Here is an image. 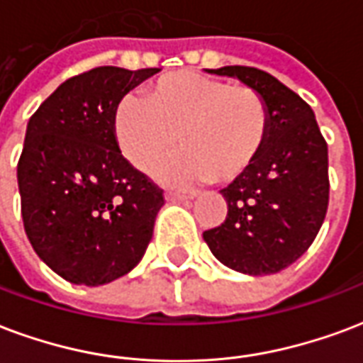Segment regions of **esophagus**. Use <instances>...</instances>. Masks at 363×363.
<instances>
[{
  "label": "esophagus",
  "instance_id": "esophagus-1",
  "mask_svg": "<svg viewBox=\"0 0 363 363\" xmlns=\"http://www.w3.org/2000/svg\"><path fill=\"white\" fill-rule=\"evenodd\" d=\"M165 198H167L169 202H184V200H192V196L182 194V192H173V190L165 192Z\"/></svg>",
  "mask_w": 363,
  "mask_h": 363
}]
</instances>
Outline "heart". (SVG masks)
Returning a JSON list of instances; mask_svg holds the SVG:
<instances>
[{
  "label": "heart",
  "instance_id": "obj_1",
  "mask_svg": "<svg viewBox=\"0 0 363 363\" xmlns=\"http://www.w3.org/2000/svg\"><path fill=\"white\" fill-rule=\"evenodd\" d=\"M269 107L252 86L196 71L163 74L127 96L113 113L115 140L134 167L150 171L174 147L182 150L157 169L165 182L192 186L235 181L256 165L269 138Z\"/></svg>",
  "mask_w": 363,
  "mask_h": 363
}]
</instances>
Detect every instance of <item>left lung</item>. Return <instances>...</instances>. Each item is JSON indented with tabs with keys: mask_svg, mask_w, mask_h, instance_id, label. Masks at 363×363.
I'll use <instances>...</instances> for the list:
<instances>
[{
	"mask_svg": "<svg viewBox=\"0 0 363 363\" xmlns=\"http://www.w3.org/2000/svg\"><path fill=\"white\" fill-rule=\"evenodd\" d=\"M242 80L269 107V138L248 173L221 190L225 221L203 233L211 254L246 275H271L310 248L329 206V155L311 107L269 72L211 69Z\"/></svg>",
	"mask_w": 363,
	"mask_h": 363,
	"instance_id": "left-lung-1",
	"label": "left lung"
}]
</instances>
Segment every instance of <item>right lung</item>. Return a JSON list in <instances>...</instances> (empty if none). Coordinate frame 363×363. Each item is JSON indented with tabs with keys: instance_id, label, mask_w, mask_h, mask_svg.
Here are the masks:
<instances>
[{
	"instance_id": "1",
	"label": "right lung",
	"mask_w": 363,
	"mask_h": 363,
	"mask_svg": "<svg viewBox=\"0 0 363 363\" xmlns=\"http://www.w3.org/2000/svg\"><path fill=\"white\" fill-rule=\"evenodd\" d=\"M157 71L80 72L28 121L17 165L24 230L40 259L69 283L98 286L127 275L152 240L163 190L123 157L113 113Z\"/></svg>"
}]
</instances>
